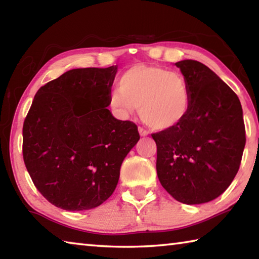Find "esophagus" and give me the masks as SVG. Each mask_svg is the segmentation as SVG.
<instances>
[{
    "mask_svg": "<svg viewBox=\"0 0 259 259\" xmlns=\"http://www.w3.org/2000/svg\"><path fill=\"white\" fill-rule=\"evenodd\" d=\"M138 131H139L140 136H147L148 135V131L144 129L143 126H138Z\"/></svg>",
    "mask_w": 259,
    "mask_h": 259,
    "instance_id": "esophagus-1",
    "label": "esophagus"
}]
</instances>
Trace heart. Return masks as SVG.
<instances>
[{"instance_id": "1", "label": "heart", "mask_w": 259, "mask_h": 259, "mask_svg": "<svg viewBox=\"0 0 259 259\" xmlns=\"http://www.w3.org/2000/svg\"><path fill=\"white\" fill-rule=\"evenodd\" d=\"M119 88L112 93L109 105L123 116L139 107L140 117L152 129L174 128L190 112V85L181 73L153 65H134L121 75Z\"/></svg>"}]
</instances>
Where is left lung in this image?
I'll return each instance as SVG.
<instances>
[{
	"mask_svg": "<svg viewBox=\"0 0 259 259\" xmlns=\"http://www.w3.org/2000/svg\"><path fill=\"white\" fill-rule=\"evenodd\" d=\"M191 90L187 116L152 134L161 185L179 202L200 204L224 193L240 168L245 145L242 107L211 69L196 60L176 63Z\"/></svg>",
	"mask_w": 259,
	"mask_h": 259,
	"instance_id": "8db88e82",
	"label": "left lung"
}]
</instances>
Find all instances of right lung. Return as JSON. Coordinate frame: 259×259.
<instances>
[{"instance_id":"obj_1","label":"right lung","mask_w":259,"mask_h":259,"mask_svg":"<svg viewBox=\"0 0 259 259\" xmlns=\"http://www.w3.org/2000/svg\"><path fill=\"white\" fill-rule=\"evenodd\" d=\"M116 66L71 69L41 87L24 121L23 156L37 191L80 211L113 194L137 125L108 111Z\"/></svg>"}]
</instances>
